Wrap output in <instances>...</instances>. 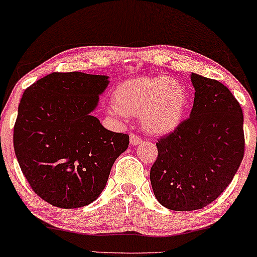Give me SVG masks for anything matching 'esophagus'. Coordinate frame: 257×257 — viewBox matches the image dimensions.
I'll use <instances>...</instances> for the list:
<instances>
[{
  "label": "esophagus",
  "instance_id": "34e87169",
  "mask_svg": "<svg viewBox=\"0 0 257 257\" xmlns=\"http://www.w3.org/2000/svg\"><path fill=\"white\" fill-rule=\"evenodd\" d=\"M141 142H142V138L138 137L137 135L135 134L130 135V144H131V146H138Z\"/></svg>",
  "mask_w": 257,
  "mask_h": 257
}]
</instances>
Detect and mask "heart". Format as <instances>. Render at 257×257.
<instances>
[{"label": "heart", "mask_w": 257, "mask_h": 257, "mask_svg": "<svg viewBox=\"0 0 257 257\" xmlns=\"http://www.w3.org/2000/svg\"><path fill=\"white\" fill-rule=\"evenodd\" d=\"M113 103L108 106L110 115L117 119L138 115L147 134L165 136L183 122L189 108V92L174 77H135L115 87Z\"/></svg>", "instance_id": "heart-1"}]
</instances>
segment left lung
I'll list each match as a JSON object with an SVG mask.
<instances>
[{"label":"left lung","instance_id":"1","mask_svg":"<svg viewBox=\"0 0 257 257\" xmlns=\"http://www.w3.org/2000/svg\"><path fill=\"white\" fill-rule=\"evenodd\" d=\"M191 115L157 143L151 169L155 198L166 209L193 211L209 205L232 182L244 157L243 111L217 80L191 74Z\"/></svg>","mask_w":257,"mask_h":257}]
</instances>
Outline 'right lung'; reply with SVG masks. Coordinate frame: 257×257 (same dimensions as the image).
<instances>
[{"label":"right lung","mask_w":257,"mask_h":257,"mask_svg":"<svg viewBox=\"0 0 257 257\" xmlns=\"http://www.w3.org/2000/svg\"><path fill=\"white\" fill-rule=\"evenodd\" d=\"M106 75L53 73L27 88L14 125V152L33 191L51 205L76 209L105 188L128 136L93 116Z\"/></svg>","instance_id":"1"}]
</instances>
